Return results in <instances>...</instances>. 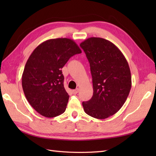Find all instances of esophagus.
I'll list each match as a JSON object with an SVG mask.
<instances>
[{
  "label": "esophagus",
  "mask_w": 156,
  "mask_h": 156,
  "mask_svg": "<svg viewBox=\"0 0 156 156\" xmlns=\"http://www.w3.org/2000/svg\"><path fill=\"white\" fill-rule=\"evenodd\" d=\"M78 92V89L77 88V89H76V90H72V94H76Z\"/></svg>",
  "instance_id": "esophagus-1"
}]
</instances>
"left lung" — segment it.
Listing matches in <instances>:
<instances>
[{"label":"left lung","instance_id":"1","mask_svg":"<svg viewBox=\"0 0 156 156\" xmlns=\"http://www.w3.org/2000/svg\"><path fill=\"white\" fill-rule=\"evenodd\" d=\"M80 47L90 63L93 95L82 102L91 117L105 119L119 111L131 88V75L127 59L117 46L107 39L90 37Z\"/></svg>","mask_w":156,"mask_h":156}]
</instances>
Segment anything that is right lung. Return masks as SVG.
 Segmentation results:
<instances>
[{"instance_id": "obj_1", "label": "right lung", "mask_w": 156, "mask_h": 156, "mask_svg": "<svg viewBox=\"0 0 156 156\" xmlns=\"http://www.w3.org/2000/svg\"><path fill=\"white\" fill-rule=\"evenodd\" d=\"M82 51L72 39H48L36 48L22 75L25 97L38 113L51 118L64 113L69 95L64 87L62 68L72 56Z\"/></svg>"}]
</instances>
